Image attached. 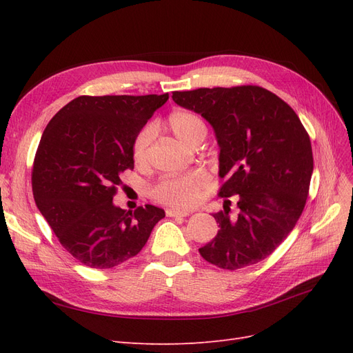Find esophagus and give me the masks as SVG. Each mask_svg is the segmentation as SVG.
Wrapping results in <instances>:
<instances>
[{
	"label": "esophagus",
	"instance_id": "obj_1",
	"mask_svg": "<svg viewBox=\"0 0 353 353\" xmlns=\"http://www.w3.org/2000/svg\"><path fill=\"white\" fill-rule=\"evenodd\" d=\"M190 210H179V209H166V215L169 218H175V216H188Z\"/></svg>",
	"mask_w": 353,
	"mask_h": 353
}]
</instances>
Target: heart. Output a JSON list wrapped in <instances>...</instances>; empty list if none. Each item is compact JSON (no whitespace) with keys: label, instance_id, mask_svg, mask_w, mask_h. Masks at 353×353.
I'll list each match as a JSON object with an SVG mask.
<instances>
[{"label":"heart","instance_id":"b5f03b06","mask_svg":"<svg viewBox=\"0 0 353 353\" xmlns=\"http://www.w3.org/2000/svg\"><path fill=\"white\" fill-rule=\"evenodd\" d=\"M168 126L170 132L175 135L179 143L187 147L194 148L200 145L208 134V128L201 117L190 110H175L168 116ZM154 130L152 125H145L137 134L132 144V159L134 162L141 165L145 162L148 148L153 140ZM209 184V175L205 170H190V172L165 176L159 181L153 188V196L159 201H163L170 206L187 208L194 205L201 191Z\"/></svg>","mask_w":353,"mask_h":353}]
</instances>
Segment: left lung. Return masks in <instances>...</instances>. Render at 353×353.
Wrapping results in <instances>:
<instances>
[{"instance_id":"left-lung-1","label":"left lung","mask_w":353,"mask_h":353,"mask_svg":"<svg viewBox=\"0 0 353 353\" xmlns=\"http://www.w3.org/2000/svg\"><path fill=\"white\" fill-rule=\"evenodd\" d=\"M174 101L201 114L219 144L221 197L237 196L213 213L216 237L199 249L203 259L236 271L263 261L301 218L314 170L309 135L279 95L256 85L175 91Z\"/></svg>"}]
</instances>
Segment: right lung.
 <instances>
[{"instance_id":"obj_1","label":"right lung","mask_w":353,"mask_h":353,"mask_svg":"<svg viewBox=\"0 0 353 353\" xmlns=\"http://www.w3.org/2000/svg\"><path fill=\"white\" fill-rule=\"evenodd\" d=\"M169 94L81 95L47 125L32 169L39 212L74 259L109 270L141 252L165 210L113 205L132 144Z\"/></svg>"}]
</instances>
